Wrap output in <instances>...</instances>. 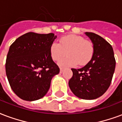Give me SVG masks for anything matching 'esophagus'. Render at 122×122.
<instances>
[{
	"label": "esophagus",
	"instance_id": "obj_1",
	"mask_svg": "<svg viewBox=\"0 0 122 122\" xmlns=\"http://www.w3.org/2000/svg\"><path fill=\"white\" fill-rule=\"evenodd\" d=\"M63 70H64V68H63L62 67H60V72L62 73V72H63Z\"/></svg>",
	"mask_w": 122,
	"mask_h": 122
}]
</instances>
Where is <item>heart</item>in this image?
Returning <instances> with one entry per match:
<instances>
[{
  "mask_svg": "<svg viewBox=\"0 0 122 122\" xmlns=\"http://www.w3.org/2000/svg\"><path fill=\"white\" fill-rule=\"evenodd\" d=\"M60 66H70L78 64L85 66L91 61L94 54V44L85 40L84 37L76 34H70L62 37L58 44L52 43L50 47V54L54 61H58Z\"/></svg>",
  "mask_w": 122,
  "mask_h": 122,
  "instance_id": "1",
  "label": "heart"
}]
</instances>
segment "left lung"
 <instances>
[{"mask_svg":"<svg viewBox=\"0 0 122 122\" xmlns=\"http://www.w3.org/2000/svg\"><path fill=\"white\" fill-rule=\"evenodd\" d=\"M94 46L92 59L80 69L72 68L70 79V90L77 97L84 100L99 98L107 91L114 75L116 59L110 43L93 32H86Z\"/></svg>","mask_w":122,"mask_h":122,"instance_id":"1","label":"left lung"}]
</instances>
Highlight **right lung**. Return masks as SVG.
Here are the masks:
<instances>
[{
    "instance_id": "add662e5",
    "label": "right lung",
    "mask_w": 122,
    "mask_h": 122,
    "mask_svg": "<svg viewBox=\"0 0 122 122\" xmlns=\"http://www.w3.org/2000/svg\"><path fill=\"white\" fill-rule=\"evenodd\" d=\"M56 38L53 33L28 32L10 45L6 74L10 88L21 99L34 101L44 97L52 77L60 72L50 54V45Z\"/></svg>"
}]
</instances>
